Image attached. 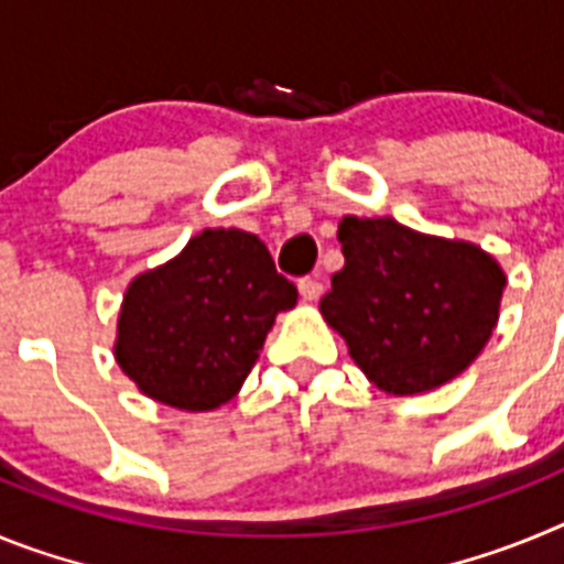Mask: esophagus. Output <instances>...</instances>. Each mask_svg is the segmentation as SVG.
I'll use <instances>...</instances> for the list:
<instances>
[{
	"instance_id": "esophagus-1",
	"label": "esophagus",
	"mask_w": 564,
	"mask_h": 564,
	"mask_svg": "<svg viewBox=\"0 0 564 564\" xmlns=\"http://www.w3.org/2000/svg\"><path fill=\"white\" fill-rule=\"evenodd\" d=\"M322 291H325V285H322V279L318 276L299 279V293H302V299H305V302H316V299L322 296Z\"/></svg>"
}]
</instances>
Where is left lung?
<instances>
[{
    "mask_svg": "<svg viewBox=\"0 0 564 564\" xmlns=\"http://www.w3.org/2000/svg\"><path fill=\"white\" fill-rule=\"evenodd\" d=\"M338 242L344 268L318 311L378 390H437L480 356L506 291L491 253L392 217H344Z\"/></svg>",
    "mask_w": 564,
    "mask_h": 564,
    "instance_id": "left-lung-1",
    "label": "left lung"
}]
</instances>
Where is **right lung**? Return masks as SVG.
Returning a JSON list of instances; mask_svg holds the SVG:
<instances>
[{
    "mask_svg": "<svg viewBox=\"0 0 564 564\" xmlns=\"http://www.w3.org/2000/svg\"><path fill=\"white\" fill-rule=\"evenodd\" d=\"M296 299L257 234L206 228L129 282L115 361L152 401L217 410L246 383L276 313Z\"/></svg>",
    "mask_w": 564,
    "mask_h": 564,
    "instance_id": "obj_1",
    "label": "right lung"
}]
</instances>
